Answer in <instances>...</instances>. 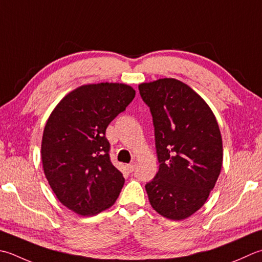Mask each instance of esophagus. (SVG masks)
I'll list each match as a JSON object with an SVG mask.
<instances>
[{"label":"esophagus","mask_w":262,"mask_h":262,"mask_svg":"<svg viewBox=\"0 0 262 262\" xmlns=\"http://www.w3.org/2000/svg\"><path fill=\"white\" fill-rule=\"evenodd\" d=\"M127 169H128V170H129L130 172L134 171L135 169H136V163H135V162H134V163H129V165L127 166Z\"/></svg>","instance_id":"esophagus-1"}]
</instances>
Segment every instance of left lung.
I'll return each mask as SVG.
<instances>
[{
	"instance_id": "1",
	"label": "left lung",
	"mask_w": 262,
	"mask_h": 262,
	"mask_svg": "<svg viewBox=\"0 0 262 262\" xmlns=\"http://www.w3.org/2000/svg\"><path fill=\"white\" fill-rule=\"evenodd\" d=\"M150 106L159 170L145 189L162 217L184 220L195 213L216 185L223 140L208 103L187 84L160 78L138 85Z\"/></svg>"
}]
</instances>
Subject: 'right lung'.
Masks as SVG:
<instances>
[{"mask_svg": "<svg viewBox=\"0 0 262 262\" xmlns=\"http://www.w3.org/2000/svg\"><path fill=\"white\" fill-rule=\"evenodd\" d=\"M135 97L122 83L81 85L69 92L46 121L40 157L59 201L79 216L112 207L125 178L112 165L106 127Z\"/></svg>", "mask_w": 262, "mask_h": 262, "instance_id": "1", "label": "right lung"}]
</instances>
